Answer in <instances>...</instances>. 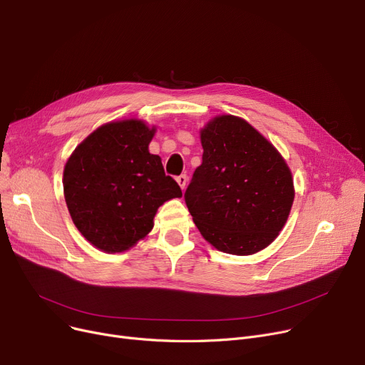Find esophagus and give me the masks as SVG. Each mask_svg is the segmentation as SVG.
<instances>
[{
    "instance_id": "esophagus-1",
    "label": "esophagus",
    "mask_w": 365,
    "mask_h": 365,
    "mask_svg": "<svg viewBox=\"0 0 365 365\" xmlns=\"http://www.w3.org/2000/svg\"><path fill=\"white\" fill-rule=\"evenodd\" d=\"M176 182L179 183V186H180L182 189H185V187H186V182H187V176H186V175H180V176L176 178Z\"/></svg>"
}]
</instances>
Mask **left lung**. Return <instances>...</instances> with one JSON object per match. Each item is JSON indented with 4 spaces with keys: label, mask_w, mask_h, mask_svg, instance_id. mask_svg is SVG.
Masks as SVG:
<instances>
[{
    "label": "left lung",
    "mask_w": 365,
    "mask_h": 365,
    "mask_svg": "<svg viewBox=\"0 0 365 365\" xmlns=\"http://www.w3.org/2000/svg\"><path fill=\"white\" fill-rule=\"evenodd\" d=\"M200 138L202 164L185 192L198 231L227 255L263 250L289 219L292 170L263 134L235 115L210 120Z\"/></svg>",
    "instance_id": "1"
}]
</instances>
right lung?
I'll return each mask as SVG.
<instances>
[{"instance_id":"add662e5","label":"right lung","mask_w":365,"mask_h":365,"mask_svg":"<svg viewBox=\"0 0 365 365\" xmlns=\"http://www.w3.org/2000/svg\"><path fill=\"white\" fill-rule=\"evenodd\" d=\"M155 131L136 118L106 123L65 164L63 194L72 222L105 253L130 250L152 231L158 208L182 197L161 158L149 152Z\"/></svg>"}]
</instances>
